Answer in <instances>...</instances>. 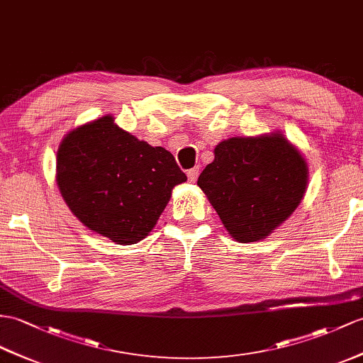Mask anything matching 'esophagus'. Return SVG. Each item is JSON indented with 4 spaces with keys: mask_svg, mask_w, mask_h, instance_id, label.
I'll return each instance as SVG.
<instances>
[{
    "mask_svg": "<svg viewBox=\"0 0 363 363\" xmlns=\"http://www.w3.org/2000/svg\"><path fill=\"white\" fill-rule=\"evenodd\" d=\"M197 177H199V167H192V169L188 171V179H189V182L196 183V182H197Z\"/></svg>",
    "mask_w": 363,
    "mask_h": 363,
    "instance_id": "1",
    "label": "esophagus"
}]
</instances>
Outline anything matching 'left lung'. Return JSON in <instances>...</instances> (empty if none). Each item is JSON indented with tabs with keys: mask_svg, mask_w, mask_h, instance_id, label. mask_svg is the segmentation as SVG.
<instances>
[{
	"mask_svg": "<svg viewBox=\"0 0 363 363\" xmlns=\"http://www.w3.org/2000/svg\"><path fill=\"white\" fill-rule=\"evenodd\" d=\"M197 184L237 242H257L293 214L306 191L308 166L281 134L233 137Z\"/></svg>",
	"mask_w": 363,
	"mask_h": 363,
	"instance_id": "1",
	"label": "left lung"
}]
</instances>
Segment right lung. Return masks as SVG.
<instances>
[{"mask_svg":"<svg viewBox=\"0 0 363 363\" xmlns=\"http://www.w3.org/2000/svg\"><path fill=\"white\" fill-rule=\"evenodd\" d=\"M183 182L169 151L120 129L111 115L77 128L58 147L57 183L67 206L118 245L143 240Z\"/></svg>","mask_w":363,"mask_h":363,"instance_id":"add662e5","label":"right lung"}]
</instances>
